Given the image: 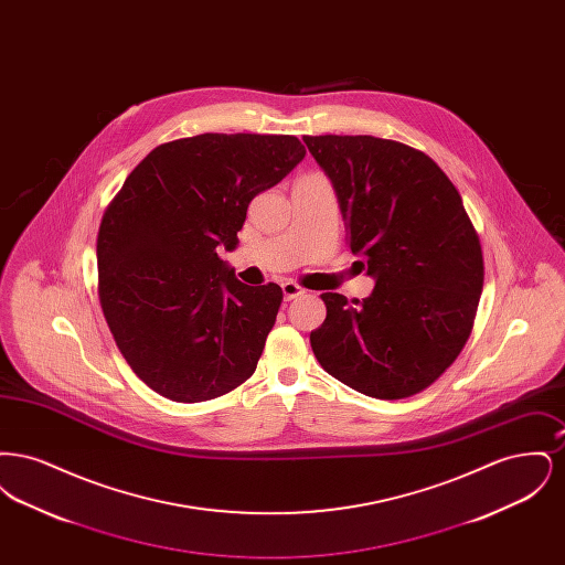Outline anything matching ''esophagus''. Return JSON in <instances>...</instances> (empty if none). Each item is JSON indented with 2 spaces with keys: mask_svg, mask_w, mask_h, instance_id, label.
<instances>
[{
  "mask_svg": "<svg viewBox=\"0 0 565 565\" xmlns=\"http://www.w3.org/2000/svg\"><path fill=\"white\" fill-rule=\"evenodd\" d=\"M281 292H284V298H286V300H295L298 296L305 295L307 290H305V288H300V286L295 284V281H284V284H281Z\"/></svg>",
  "mask_w": 565,
  "mask_h": 565,
  "instance_id": "34e87169",
  "label": "esophagus"
}]
</instances>
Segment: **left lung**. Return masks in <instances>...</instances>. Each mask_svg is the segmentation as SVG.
I'll return each mask as SVG.
<instances>
[{
	"instance_id": "8db88e82",
	"label": "left lung",
	"mask_w": 565,
	"mask_h": 565,
	"mask_svg": "<svg viewBox=\"0 0 565 565\" xmlns=\"http://www.w3.org/2000/svg\"><path fill=\"white\" fill-rule=\"evenodd\" d=\"M339 196L373 295H322L311 350L328 375L379 401L431 385L463 350L483 292V249L428 154L373 135H305Z\"/></svg>"
}]
</instances>
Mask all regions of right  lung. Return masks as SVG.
Wrapping results in <instances>:
<instances>
[{"mask_svg":"<svg viewBox=\"0 0 565 565\" xmlns=\"http://www.w3.org/2000/svg\"><path fill=\"white\" fill-rule=\"evenodd\" d=\"M307 150L295 135L203 134L157 146L125 180L97 235L99 302L135 375L175 403L212 401L254 375L284 300L217 256L249 201Z\"/></svg>","mask_w":565,"mask_h":565,"instance_id":"right-lung-1","label":"right lung"}]
</instances>
